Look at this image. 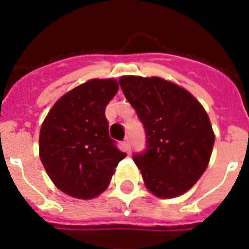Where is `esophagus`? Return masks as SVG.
I'll list each match as a JSON object with an SVG mask.
<instances>
[{"label": "esophagus", "mask_w": 249, "mask_h": 249, "mask_svg": "<svg viewBox=\"0 0 249 249\" xmlns=\"http://www.w3.org/2000/svg\"><path fill=\"white\" fill-rule=\"evenodd\" d=\"M123 147H124V150L126 152L130 151L132 146H130V140H129V137H126V138L124 140V142H123Z\"/></svg>", "instance_id": "34e87169"}]
</instances>
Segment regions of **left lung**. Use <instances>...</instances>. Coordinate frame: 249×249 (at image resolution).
<instances>
[{
  "label": "left lung",
  "instance_id": "left-lung-1",
  "mask_svg": "<svg viewBox=\"0 0 249 249\" xmlns=\"http://www.w3.org/2000/svg\"><path fill=\"white\" fill-rule=\"evenodd\" d=\"M119 83L146 133L144 151L133 155L144 185L161 199L185 194L207 169L214 144L205 109L160 77L123 76Z\"/></svg>",
  "mask_w": 249,
  "mask_h": 249
}]
</instances>
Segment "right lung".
<instances>
[{
    "label": "right lung",
    "mask_w": 249,
    "mask_h": 249,
    "mask_svg": "<svg viewBox=\"0 0 249 249\" xmlns=\"http://www.w3.org/2000/svg\"><path fill=\"white\" fill-rule=\"evenodd\" d=\"M117 90L116 80H89L64 94L42 123L40 159L54 185L70 196H98L126 156L109 138L105 115Z\"/></svg>",
    "instance_id": "right-lung-1"
}]
</instances>
